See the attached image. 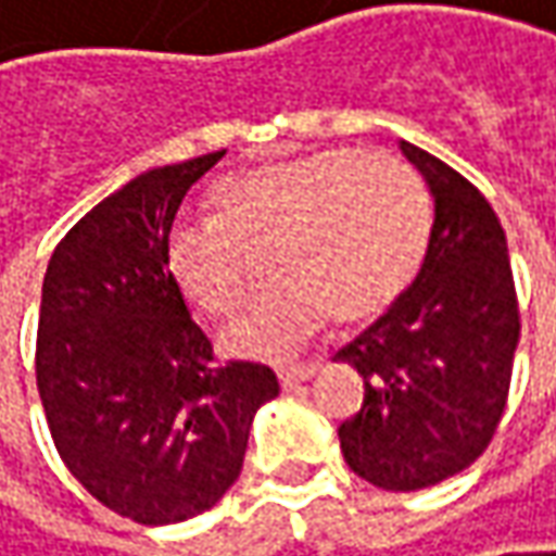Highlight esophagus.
I'll return each instance as SVG.
<instances>
[{
  "label": "esophagus",
  "mask_w": 556,
  "mask_h": 556,
  "mask_svg": "<svg viewBox=\"0 0 556 556\" xmlns=\"http://www.w3.org/2000/svg\"><path fill=\"white\" fill-rule=\"evenodd\" d=\"M317 368L314 365H289V368H279V383L286 387V390H292V387H299L302 380H308Z\"/></svg>",
  "instance_id": "1"
}]
</instances>
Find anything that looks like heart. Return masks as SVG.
<instances>
[{"label": "heart", "instance_id": "b5f03b06", "mask_svg": "<svg viewBox=\"0 0 556 556\" xmlns=\"http://www.w3.org/2000/svg\"><path fill=\"white\" fill-rule=\"evenodd\" d=\"M213 216H181L163 261L191 308L226 317L245 292V251L274 279L223 333L236 355H289L327 320L362 324L421 270L431 201L415 169L380 150H317L223 179Z\"/></svg>", "mask_w": 556, "mask_h": 556}]
</instances>
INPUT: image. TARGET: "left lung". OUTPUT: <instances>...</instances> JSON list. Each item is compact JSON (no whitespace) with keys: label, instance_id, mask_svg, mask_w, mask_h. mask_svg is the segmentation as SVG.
Masks as SVG:
<instances>
[{"label":"left lung","instance_id":"1","mask_svg":"<svg viewBox=\"0 0 556 556\" xmlns=\"http://www.w3.org/2000/svg\"><path fill=\"white\" fill-rule=\"evenodd\" d=\"M434 194V226L415 282L333 362L365 380L340 425L355 475L418 491L469 469L491 443L509 393L519 302L494 207L428 150L400 141Z\"/></svg>","mask_w":556,"mask_h":556}]
</instances>
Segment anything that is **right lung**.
<instances>
[{
  "mask_svg": "<svg viewBox=\"0 0 556 556\" xmlns=\"http://www.w3.org/2000/svg\"><path fill=\"white\" fill-rule=\"evenodd\" d=\"M226 150L122 185L65 232L43 277L37 390L84 488L141 526L211 509L242 472L254 412L279 393L257 362H216L169 279L181 198Z\"/></svg>",
  "mask_w": 556,
  "mask_h": 556,
  "instance_id": "add662e5",
  "label": "right lung"
}]
</instances>
